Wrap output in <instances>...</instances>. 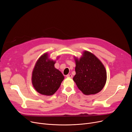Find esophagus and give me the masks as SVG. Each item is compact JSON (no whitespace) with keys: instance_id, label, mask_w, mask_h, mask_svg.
Listing matches in <instances>:
<instances>
[{"instance_id":"1","label":"esophagus","mask_w":132,"mask_h":132,"mask_svg":"<svg viewBox=\"0 0 132 132\" xmlns=\"http://www.w3.org/2000/svg\"><path fill=\"white\" fill-rule=\"evenodd\" d=\"M72 74H68V75H66V77H67V78H72Z\"/></svg>"}]
</instances>
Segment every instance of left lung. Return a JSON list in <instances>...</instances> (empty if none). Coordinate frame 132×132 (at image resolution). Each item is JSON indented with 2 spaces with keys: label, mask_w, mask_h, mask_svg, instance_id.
Instances as JSON below:
<instances>
[{
  "label": "left lung",
  "mask_w": 132,
  "mask_h": 132,
  "mask_svg": "<svg viewBox=\"0 0 132 132\" xmlns=\"http://www.w3.org/2000/svg\"><path fill=\"white\" fill-rule=\"evenodd\" d=\"M75 62L76 74L73 80L78 88L86 95L101 92L106 81V72L101 61L86 51L79 60L75 59Z\"/></svg>",
  "instance_id": "obj_1"
}]
</instances>
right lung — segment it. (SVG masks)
<instances>
[{"instance_id":"obj_1","label":"right lung","mask_w":132,"mask_h":132,"mask_svg":"<svg viewBox=\"0 0 132 132\" xmlns=\"http://www.w3.org/2000/svg\"><path fill=\"white\" fill-rule=\"evenodd\" d=\"M55 61L48 59L47 53L38 59L32 74V84L36 90L44 95L54 94L64 79V75L54 67Z\"/></svg>"}]
</instances>
